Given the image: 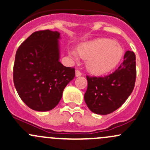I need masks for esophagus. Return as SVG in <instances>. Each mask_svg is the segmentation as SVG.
I'll list each match as a JSON object with an SVG mask.
<instances>
[{
  "instance_id": "1",
  "label": "esophagus",
  "mask_w": 150,
  "mask_h": 150,
  "mask_svg": "<svg viewBox=\"0 0 150 150\" xmlns=\"http://www.w3.org/2000/svg\"><path fill=\"white\" fill-rule=\"evenodd\" d=\"M82 75V73H81V72H80L79 70H76L75 71V76L76 77H80Z\"/></svg>"
}]
</instances>
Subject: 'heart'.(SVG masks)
I'll return each mask as SVG.
<instances>
[{"mask_svg":"<svg viewBox=\"0 0 150 150\" xmlns=\"http://www.w3.org/2000/svg\"><path fill=\"white\" fill-rule=\"evenodd\" d=\"M68 54L78 60L86 59V69L95 75H104L114 70L121 62L123 48L109 38H97L79 45L77 51L69 48Z\"/></svg>","mask_w":150,"mask_h":150,"instance_id":"heart-1","label":"heart"}]
</instances>
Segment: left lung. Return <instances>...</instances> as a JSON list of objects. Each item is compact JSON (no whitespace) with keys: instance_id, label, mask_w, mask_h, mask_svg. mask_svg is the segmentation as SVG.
<instances>
[{"instance_id":"1","label":"left lung","mask_w":150,"mask_h":150,"mask_svg":"<svg viewBox=\"0 0 150 150\" xmlns=\"http://www.w3.org/2000/svg\"><path fill=\"white\" fill-rule=\"evenodd\" d=\"M136 56L127 51L124 61L110 75L86 76L88 88L84 99L89 110L98 115H107L118 109L131 95L135 86Z\"/></svg>"}]
</instances>
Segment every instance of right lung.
Here are the masks:
<instances>
[{
  "instance_id": "right-lung-1",
  "label": "right lung",
  "mask_w": 150,
  "mask_h": 150,
  "mask_svg": "<svg viewBox=\"0 0 150 150\" xmlns=\"http://www.w3.org/2000/svg\"><path fill=\"white\" fill-rule=\"evenodd\" d=\"M60 38L57 31L35 32L16 51L13 83L21 99L35 111L54 109L75 78V69L59 62Z\"/></svg>"
}]
</instances>
